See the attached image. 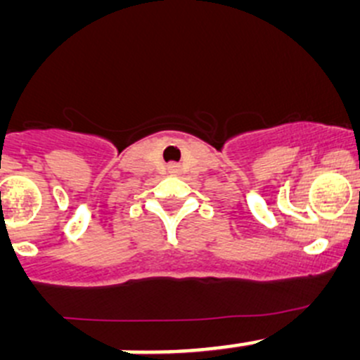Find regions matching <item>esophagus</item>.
<instances>
[{
    "label": "esophagus",
    "instance_id": "1",
    "mask_svg": "<svg viewBox=\"0 0 360 360\" xmlns=\"http://www.w3.org/2000/svg\"><path fill=\"white\" fill-rule=\"evenodd\" d=\"M169 172L170 174H177V172H179V165H177V163H172V165H169Z\"/></svg>",
    "mask_w": 360,
    "mask_h": 360
}]
</instances>
